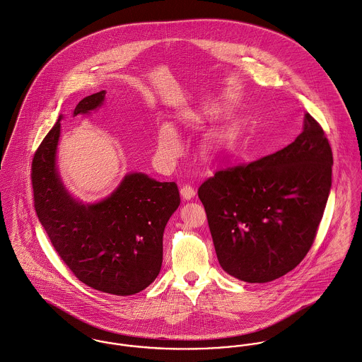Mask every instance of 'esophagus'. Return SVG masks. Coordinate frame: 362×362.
I'll list each match as a JSON object with an SVG mask.
<instances>
[{"mask_svg":"<svg viewBox=\"0 0 362 362\" xmlns=\"http://www.w3.org/2000/svg\"><path fill=\"white\" fill-rule=\"evenodd\" d=\"M180 194H182V197H183L185 200H190V199L194 197L196 190H194V187L190 186V185H183V186L180 187Z\"/></svg>","mask_w":362,"mask_h":362,"instance_id":"obj_1","label":"esophagus"}]
</instances>
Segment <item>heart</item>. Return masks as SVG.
<instances>
[{
  "mask_svg": "<svg viewBox=\"0 0 362 362\" xmlns=\"http://www.w3.org/2000/svg\"><path fill=\"white\" fill-rule=\"evenodd\" d=\"M156 148L160 158L166 160L175 159L180 152V140L172 124H162L156 136Z\"/></svg>",
  "mask_w": 362,
  "mask_h": 362,
  "instance_id": "1",
  "label": "heart"
}]
</instances>
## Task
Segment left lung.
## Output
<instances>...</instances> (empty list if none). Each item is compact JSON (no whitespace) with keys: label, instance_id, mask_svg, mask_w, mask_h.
<instances>
[{"label":"left lung","instance_id":"8db88e82","mask_svg":"<svg viewBox=\"0 0 362 362\" xmlns=\"http://www.w3.org/2000/svg\"><path fill=\"white\" fill-rule=\"evenodd\" d=\"M333 153L305 113L293 143L247 165L217 170L199 187L221 267L246 283L273 281L309 252L332 187Z\"/></svg>","mask_w":362,"mask_h":362}]
</instances>
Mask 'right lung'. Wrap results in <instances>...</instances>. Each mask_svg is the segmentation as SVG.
I'll return each instance as SVG.
<instances>
[{
  "instance_id": "obj_1",
  "label": "right lung",
  "mask_w": 362,
  "mask_h": 362,
  "mask_svg": "<svg viewBox=\"0 0 362 362\" xmlns=\"http://www.w3.org/2000/svg\"><path fill=\"white\" fill-rule=\"evenodd\" d=\"M106 92L83 98L74 116L102 105ZM60 120L32 160L33 204L53 247L74 276L90 288L133 295L146 288L162 266V236L180 204L175 182L127 175L103 202L83 206L64 189L56 170Z\"/></svg>"
}]
</instances>
